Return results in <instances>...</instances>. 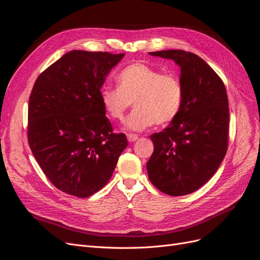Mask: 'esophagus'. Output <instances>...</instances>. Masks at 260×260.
Returning a JSON list of instances; mask_svg holds the SVG:
<instances>
[{
  "label": "esophagus",
  "mask_w": 260,
  "mask_h": 260,
  "mask_svg": "<svg viewBox=\"0 0 260 260\" xmlns=\"http://www.w3.org/2000/svg\"><path fill=\"white\" fill-rule=\"evenodd\" d=\"M127 138H128L129 142H135V141H137L139 139V137L137 135H133V133H129Z\"/></svg>",
  "instance_id": "obj_1"
}]
</instances>
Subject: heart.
<instances>
[{
  "mask_svg": "<svg viewBox=\"0 0 260 260\" xmlns=\"http://www.w3.org/2000/svg\"><path fill=\"white\" fill-rule=\"evenodd\" d=\"M118 88H103L101 101L107 115L122 120L135 102L125 127L141 131L156 124H166L179 115L183 105L182 81L175 74L137 61L125 66L117 76Z\"/></svg>",
  "mask_w": 260,
  "mask_h": 260,
  "instance_id": "obj_1",
  "label": "heart"
}]
</instances>
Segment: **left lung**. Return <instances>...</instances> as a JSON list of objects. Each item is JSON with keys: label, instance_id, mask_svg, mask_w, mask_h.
Returning <instances> with one entry per match:
<instances>
[{"label": "left lung", "instance_id": "8db88e82", "mask_svg": "<svg viewBox=\"0 0 260 260\" xmlns=\"http://www.w3.org/2000/svg\"><path fill=\"white\" fill-rule=\"evenodd\" d=\"M174 59L184 89L179 115L154 133V152L146 164L148 179L170 196L195 192L215 175L229 144V103L225 86L207 62L183 50L149 53Z\"/></svg>", "mask_w": 260, "mask_h": 260}]
</instances>
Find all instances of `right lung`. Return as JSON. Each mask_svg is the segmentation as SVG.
<instances>
[{"label":"right lung","instance_id":"add662e5","mask_svg":"<svg viewBox=\"0 0 260 260\" xmlns=\"http://www.w3.org/2000/svg\"><path fill=\"white\" fill-rule=\"evenodd\" d=\"M124 54L70 51L37 78L29 98L28 143L58 190L89 198L111 179L128 146L101 101L107 74Z\"/></svg>","mask_w":260,"mask_h":260}]
</instances>
